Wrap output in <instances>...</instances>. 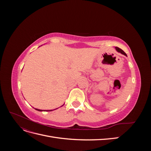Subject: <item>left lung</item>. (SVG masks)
<instances>
[{
	"label": "left lung",
	"instance_id": "8db88e82",
	"mask_svg": "<svg viewBox=\"0 0 151 151\" xmlns=\"http://www.w3.org/2000/svg\"><path fill=\"white\" fill-rule=\"evenodd\" d=\"M115 48H116V51H117L118 52H119V53H122V54H123V55H125L126 57H127V54H126L124 52H123L122 49L119 48L118 47H115Z\"/></svg>",
	"mask_w": 151,
	"mask_h": 151
}]
</instances>
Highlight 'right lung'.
Returning <instances> with one entry per match:
<instances>
[{
	"label": "right lung",
	"mask_w": 151,
	"mask_h": 151,
	"mask_svg": "<svg viewBox=\"0 0 151 151\" xmlns=\"http://www.w3.org/2000/svg\"><path fill=\"white\" fill-rule=\"evenodd\" d=\"M63 105H62V106H63ZM35 109H36V110H37V111H53L52 109V110H42V109H36V108H35ZM53 110H54V109H53Z\"/></svg>",
	"instance_id": "right-lung-1"
}]
</instances>
